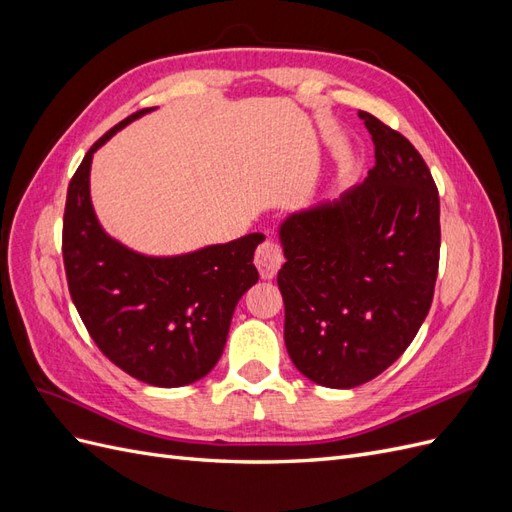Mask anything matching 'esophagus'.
Segmentation results:
<instances>
[{"mask_svg":"<svg viewBox=\"0 0 512 512\" xmlns=\"http://www.w3.org/2000/svg\"><path fill=\"white\" fill-rule=\"evenodd\" d=\"M254 262H256L262 280H273L277 271H280V267L284 265L282 247L275 241H265L262 245H258Z\"/></svg>","mask_w":512,"mask_h":512,"instance_id":"esophagus-1","label":"esophagus"}]
</instances>
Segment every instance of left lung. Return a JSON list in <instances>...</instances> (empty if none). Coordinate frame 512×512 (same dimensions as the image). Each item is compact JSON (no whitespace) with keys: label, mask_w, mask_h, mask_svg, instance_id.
<instances>
[{"label":"left lung","mask_w":512,"mask_h":512,"mask_svg":"<svg viewBox=\"0 0 512 512\" xmlns=\"http://www.w3.org/2000/svg\"><path fill=\"white\" fill-rule=\"evenodd\" d=\"M376 166L337 200L280 224L284 342L305 378L354 389L391 367L431 307L440 260V198L406 136L359 111Z\"/></svg>","instance_id":"8db88e82"}]
</instances>
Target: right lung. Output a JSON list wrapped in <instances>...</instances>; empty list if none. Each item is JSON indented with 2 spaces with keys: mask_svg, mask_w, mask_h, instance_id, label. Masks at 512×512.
<instances>
[{
  "mask_svg": "<svg viewBox=\"0 0 512 512\" xmlns=\"http://www.w3.org/2000/svg\"><path fill=\"white\" fill-rule=\"evenodd\" d=\"M149 111L108 130L76 168L64 213V265L72 301L98 348L132 378L175 389L205 378L220 361L235 307L258 282L254 250L265 235L177 256L141 254L108 235L91 205V160Z\"/></svg>",
  "mask_w": 512,
  "mask_h": 512,
  "instance_id": "obj_1",
  "label": "right lung"
}]
</instances>
